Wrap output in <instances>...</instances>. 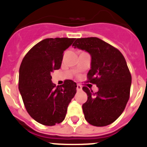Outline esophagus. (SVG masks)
I'll list each match as a JSON object with an SVG mask.
<instances>
[{
	"label": "esophagus",
	"instance_id": "34e87169",
	"mask_svg": "<svg viewBox=\"0 0 147 147\" xmlns=\"http://www.w3.org/2000/svg\"><path fill=\"white\" fill-rule=\"evenodd\" d=\"M76 90H77L78 91H80V90H82V86L80 85H76Z\"/></svg>",
	"mask_w": 147,
	"mask_h": 147
}]
</instances>
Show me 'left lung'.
I'll list each match as a JSON object with an SVG mask.
<instances>
[{
    "label": "left lung",
    "mask_w": 147,
    "mask_h": 147,
    "mask_svg": "<svg viewBox=\"0 0 147 147\" xmlns=\"http://www.w3.org/2000/svg\"><path fill=\"white\" fill-rule=\"evenodd\" d=\"M73 46L90 54L88 82L98 88L94 93L87 87L82 88L88 95L82 105L85 120L96 127L112 124L121 115L129 98L132 77L124 56L98 37L76 39Z\"/></svg>",
    "instance_id": "obj_1"
}]
</instances>
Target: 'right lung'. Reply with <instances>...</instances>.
I'll return each instance as SVG.
<instances>
[{
	"label": "right lung",
	"mask_w": 147,
	"mask_h": 147,
	"mask_svg": "<svg viewBox=\"0 0 147 147\" xmlns=\"http://www.w3.org/2000/svg\"><path fill=\"white\" fill-rule=\"evenodd\" d=\"M74 38H47L24 57L19 70V90L28 113L43 125L54 126L65 118L67 106L76 93V83L52 82L51 74L59 69L63 53Z\"/></svg>",
	"instance_id": "add662e5"
}]
</instances>
